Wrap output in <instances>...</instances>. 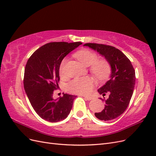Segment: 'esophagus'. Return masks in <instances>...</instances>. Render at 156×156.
Returning a JSON list of instances; mask_svg holds the SVG:
<instances>
[{"label": "esophagus", "instance_id": "esophagus-1", "mask_svg": "<svg viewBox=\"0 0 156 156\" xmlns=\"http://www.w3.org/2000/svg\"><path fill=\"white\" fill-rule=\"evenodd\" d=\"M84 98L86 99V100H91L92 99V98H91V97H88V96H83Z\"/></svg>", "mask_w": 156, "mask_h": 156}]
</instances>
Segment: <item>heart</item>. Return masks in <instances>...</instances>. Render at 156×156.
<instances>
[{
  "instance_id": "obj_1",
  "label": "heart",
  "mask_w": 156,
  "mask_h": 156,
  "mask_svg": "<svg viewBox=\"0 0 156 156\" xmlns=\"http://www.w3.org/2000/svg\"><path fill=\"white\" fill-rule=\"evenodd\" d=\"M76 58L86 66H91L90 71L99 81L105 80L110 73V64L105 60H98V55L88 49H83L75 54ZM67 58H64L60 63L59 72L64 75ZM95 85L94 80L89 77L75 79L66 87L67 90L71 93L87 95L91 93Z\"/></svg>"
}]
</instances>
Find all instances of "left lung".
<instances>
[{
  "label": "left lung",
  "instance_id": "left-lung-1",
  "mask_svg": "<svg viewBox=\"0 0 156 156\" xmlns=\"http://www.w3.org/2000/svg\"><path fill=\"white\" fill-rule=\"evenodd\" d=\"M96 51L105 56L111 66V78L98 92L104 96H109L107 100L101 98L105 103L101 112H96L95 116L101 120L115 119L123 114L130 102L135 84V72L131 61L115 47L104 44L88 43L84 45Z\"/></svg>",
  "mask_w": 156,
  "mask_h": 156
}]
</instances>
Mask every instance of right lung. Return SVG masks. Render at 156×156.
I'll return each mask as SVG.
<instances>
[{"label": "right lung", "mask_w": 156, "mask_h": 156, "mask_svg": "<svg viewBox=\"0 0 156 156\" xmlns=\"http://www.w3.org/2000/svg\"><path fill=\"white\" fill-rule=\"evenodd\" d=\"M81 42H51L34 52L28 60L23 84L32 107L41 119L50 122L64 120L72 108L75 96L64 94L54 100L58 88L59 68L63 58Z\"/></svg>", "instance_id": "1"}]
</instances>
